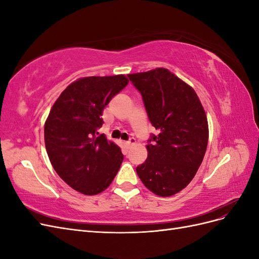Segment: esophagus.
I'll return each instance as SVG.
<instances>
[{
    "label": "esophagus",
    "mask_w": 259,
    "mask_h": 259,
    "mask_svg": "<svg viewBox=\"0 0 259 259\" xmlns=\"http://www.w3.org/2000/svg\"><path fill=\"white\" fill-rule=\"evenodd\" d=\"M135 143H136V139H135V138H131V139H130V142H124V143H123V145H124V147H125V148L128 149L132 145H134Z\"/></svg>",
    "instance_id": "1"
}]
</instances>
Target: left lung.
Instances as JSON below:
<instances>
[{
  "label": "left lung",
  "instance_id": "8db88e82",
  "mask_svg": "<svg viewBox=\"0 0 259 259\" xmlns=\"http://www.w3.org/2000/svg\"><path fill=\"white\" fill-rule=\"evenodd\" d=\"M142 93L151 124L159 131L146 146L138 177L159 197L182 191L197 174L208 142V124L197 93L165 68L128 74Z\"/></svg>",
  "mask_w": 259,
  "mask_h": 259
}]
</instances>
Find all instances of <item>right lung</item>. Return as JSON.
Returning a JSON list of instances; mask_svg holds the SVG:
<instances>
[{
  "label": "right lung",
  "mask_w": 259,
  "mask_h": 259,
  "mask_svg": "<svg viewBox=\"0 0 259 259\" xmlns=\"http://www.w3.org/2000/svg\"><path fill=\"white\" fill-rule=\"evenodd\" d=\"M127 83L124 74L80 77L60 94L45 121L44 142L54 169L83 194L105 191L121 166V148L96 131L104 123V108Z\"/></svg>",
  "instance_id": "right-lung-1"
}]
</instances>
